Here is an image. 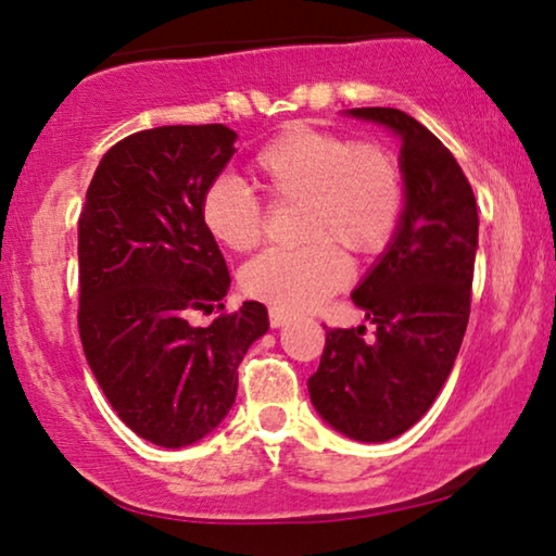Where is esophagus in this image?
I'll return each instance as SVG.
<instances>
[{
    "label": "esophagus",
    "mask_w": 556,
    "mask_h": 556,
    "mask_svg": "<svg viewBox=\"0 0 556 556\" xmlns=\"http://www.w3.org/2000/svg\"><path fill=\"white\" fill-rule=\"evenodd\" d=\"M268 321H270L273 329H280V326L288 321V314H283V311H278V308H270L268 311Z\"/></svg>",
    "instance_id": "obj_1"
}]
</instances>
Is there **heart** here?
I'll list each match as a JSON object with an SVG mask.
<instances>
[{
    "mask_svg": "<svg viewBox=\"0 0 556 556\" xmlns=\"http://www.w3.org/2000/svg\"><path fill=\"white\" fill-rule=\"evenodd\" d=\"M250 172L270 202H301L306 245L268 250L242 268V291L283 314L316 308L349 280L344 253L369 257L390 248L405 217L400 159L382 143L311 124H291L265 143ZM204 230L219 245L248 253L265 235V207L232 179H215L200 202Z\"/></svg>",
    "mask_w": 556,
    "mask_h": 556,
    "instance_id": "1",
    "label": "heart"
}]
</instances>
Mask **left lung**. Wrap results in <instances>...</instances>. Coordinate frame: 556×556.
I'll list each match as a JSON object with an SVG mask.
<instances>
[{"label":"left lung","mask_w":556,"mask_h":556,"mask_svg":"<svg viewBox=\"0 0 556 556\" xmlns=\"http://www.w3.org/2000/svg\"><path fill=\"white\" fill-rule=\"evenodd\" d=\"M402 139L405 217L354 303L377 326L329 329L308 377L316 413L362 443H384L428 413L451 375L470 316L478 210L455 156L420 121L397 109H352ZM326 329V326H324Z\"/></svg>","instance_id":"1"}]
</instances>
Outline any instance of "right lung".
<instances>
[{"label":"right lung","mask_w":556,"mask_h":556,"mask_svg":"<svg viewBox=\"0 0 556 556\" xmlns=\"http://www.w3.org/2000/svg\"><path fill=\"white\" fill-rule=\"evenodd\" d=\"M223 124L159 126L105 151L78 219L83 352L121 420L185 447L223 422L242 356L268 331L263 303L225 311V257L200 202L235 154ZM194 309L220 316L188 324Z\"/></svg>","instance_id":"add662e5"}]
</instances>
